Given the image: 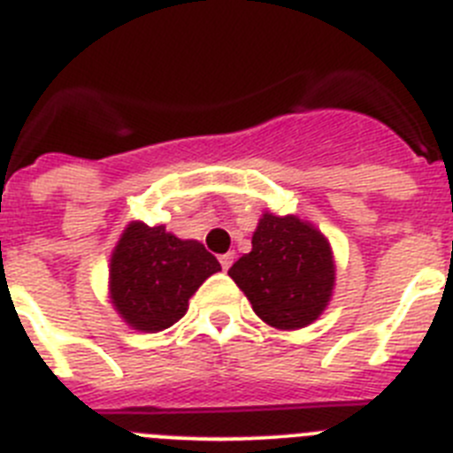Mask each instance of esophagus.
Masks as SVG:
<instances>
[{
	"label": "esophagus",
	"mask_w": 453,
	"mask_h": 453,
	"mask_svg": "<svg viewBox=\"0 0 453 453\" xmlns=\"http://www.w3.org/2000/svg\"><path fill=\"white\" fill-rule=\"evenodd\" d=\"M219 265H222V270H229V267L234 265V254H222V256H219Z\"/></svg>",
	"instance_id": "34e87169"
}]
</instances>
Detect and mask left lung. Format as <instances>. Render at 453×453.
<instances>
[{
    "instance_id": "obj_1",
    "label": "left lung",
    "mask_w": 453,
    "mask_h": 453,
    "mask_svg": "<svg viewBox=\"0 0 453 453\" xmlns=\"http://www.w3.org/2000/svg\"><path fill=\"white\" fill-rule=\"evenodd\" d=\"M229 276L254 313L276 329H302L322 313L334 290L329 242L299 218L265 213L251 251L231 265Z\"/></svg>"
}]
</instances>
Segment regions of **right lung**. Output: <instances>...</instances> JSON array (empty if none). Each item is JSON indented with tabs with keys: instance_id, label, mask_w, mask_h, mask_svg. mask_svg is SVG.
I'll use <instances>...</instances> for the list:
<instances>
[{
	"instance_id": "add662e5",
	"label": "right lung",
	"mask_w": 453,
	"mask_h": 453,
	"mask_svg": "<svg viewBox=\"0 0 453 453\" xmlns=\"http://www.w3.org/2000/svg\"><path fill=\"white\" fill-rule=\"evenodd\" d=\"M219 270L218 258L197 240L135 222L111 258V299L134 329L156 334L179 322L188 299Z\"/></svg>"
}]
</instances>
